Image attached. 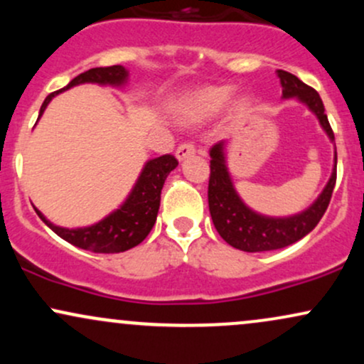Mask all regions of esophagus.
I'll list each match as a JSON object with an SVG mask.
<instances>
[{
  "mask_svg": "<svg viewBox=\"0 0 364 364\" xmlns=\"http://www.w3.org/2000/svg\"><path fill=\"white\" fill-rule=\"evenodd\" d=\"M195 152H196L195 145L193 144H188V141H186V144H181L176 149V157H178V161H185V159L193 156Z\"/></svg>",
  "mask_w": 364,
  "mask_h": 364,
  "instance_id": "34e87169",
  "label": "esophagus"
}]
</instances>
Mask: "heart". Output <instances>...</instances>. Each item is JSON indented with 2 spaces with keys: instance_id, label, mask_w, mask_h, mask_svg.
Returning <instances> with one entry per match:
<instances>
[{
  "instance_id": "b5f03b06",
  "label": "heart",
  "mask_w": 364,
  "mask_h": 364,
  "mask_svg": "<svg viewBox=\"0 0 364 364\" xmlns=\"http://www.w3.org/2000/svg\"><path fill=\"white\" fill-rule=\"evenodd\" d=\"M232 94H235V87L231 85L198 87L179 99L176 106L178 116L185 123H198V121L212 118L228 106ZM250 107H252V101L248 95H241L232 102V114L243 116Z\"/></svg>"
}]
</instances>
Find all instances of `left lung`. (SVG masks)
I'll use <instances>...</instances> for the list:
<instances>
[{
	"instance_id": "left-lung-1",
	"label": "left lung",
	"mask_w": 364,
	"mask_h": 364,
	"mask_svg": "<svg viewBox=\"0 0 364 364\" xmlns=\"http://www.w3.org/2000/svg\"><path fill=\"white\" fill-rule=\"evenodd\" d=\"M277 77L281 78L282 97H294L303 102L316 116L330 141L336 144L318 92L303 83L296 75L284 70H277ZM225 145H228L225 140H220L210 149V179H208V208H210L212 223L225 243L248 253L270 252L296 243L315 229L327 210L330 196L336 186L337 152H333L332 174L318 198L298 214L272 217L255 212L237 195L225 161Z\"/></svg>"
}]
</instances>
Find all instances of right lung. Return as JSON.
<instances>
[{"label":"right lung","instance_id":"obj_1","mask_svg":"<svg viewBox=\"0 0 364 364\" xmlns=\"http://www.w3.org/2000/svg\"><path fill=\"white\" fill-rule=\"evenodd\" d=\"M82 83L124 87L128 83V70L121 65H114L106 66V68H92L89 72L80 73L61 90L53 92L46 97L41 106L39 118L43 116L48 104L53 101L54 95L72 89L75 85H82ZM176 166L178 161L169 154L150 159L145 162L140 176L136 178L135 185L124 198V202L99 223L85 225V228H61V225L53 224L51 220L46 219L43 212L34 208L37 215L43 219V223L49 229H53L58 236L73 246L94 253L127 252L133 246L140 245L152 231L157 219L159 205H161L162 186H164L166 178L169 176L171 171L176 169Z\"/></svg>","mask_w":364,"mask_h":364}]
</instances>
